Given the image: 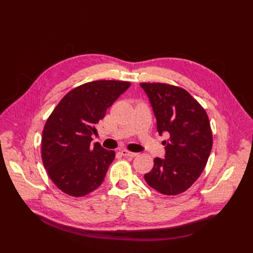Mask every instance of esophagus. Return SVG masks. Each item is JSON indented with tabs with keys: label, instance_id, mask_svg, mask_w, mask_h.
Wrapping results in <instances>:
<instances>
[{
	"label": "esophagus",
	"instance_id": "esophagus-1",
	"mask_svg": "<svg viewBox=\"0 0 253 253\" xmlns=\"http://www.w3.org/2000/svg\"><path fill=\"white\" fill-rule=\"evenodd\" d=\"M121 154L124 155V157H129V158L137 157V153L130 152V151H128V150H121Z\"/></svg>",
	"mask_w": 253,
	"mask_h": 253
}]
</instances>
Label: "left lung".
I'll list each match as a JSON object with an SVG mask.
<instances>
[{"mask_svg": "<svg viewBox=\"0 0 253 253\" xmlns=\"http://www.w3.org/2000/svg\"><path fill=\"white\" fill-rule=\"evenodd\" d=\"M157 118L160 135L169 133L165 158L154 159L144 175L147 184L160 193L175 196L186 191L206 168L213 138L206 110L185 89L168 84L142 83Z\"/></svg>", "mask_w": 253, "mask_h": 253, "instance_id": "1", "label": "left lung"}]
</instances>
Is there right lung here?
Here are the masks:
<instances>
[{"label":"right lung","instance_id":"right-lung-1","mask_svg":"<svg viewBox=\"0 0 253 253\" xmlns=\"http://www.w3.org/2000/svg\"><path fill=\"white\" fill-rule=\"evenodd\" d=\"M130 83L96 80L73 89L46 120L42 132L41 158L52 181L73 197H84L104 180L115 152L105 150L91 135L95 124Z\"/></svg>","mask_w":253,"mask_h":253}]
</instances>
